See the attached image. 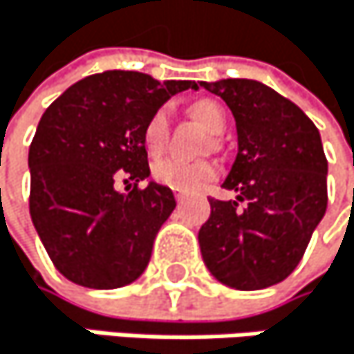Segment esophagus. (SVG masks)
<instances>
[{
	"instance_id": "34e87169",
	"label": "esophagus",
	"mask_w": 354,
	"mask_h": 354,
	"mask_svg": "<svg viewBox=\"0 0 354 354\" xmlns=\"http://www.w3.org/2000/svg\"><path fill=\"white\" fill-rule=\"evenodd\" d=\"M174 197H176V201H183V199L187 197V193H183V191H174Z\"/></svg>"
}]
</instances>
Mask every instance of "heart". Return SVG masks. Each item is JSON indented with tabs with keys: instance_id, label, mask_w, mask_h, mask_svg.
<instances>
[{
	"instance_id": "b5f03b06",
	"label": "heart",
	"mask_w": 354,
	"mask_h": 354,
	"mask_svg": "<svg viewBox=\"0 0 354 354\" xmlns=\"http://www.w3.org/2000/svg\"><path fill=\"white\" fill-rule=\"evenodd\" d=\"M191 115L203 123L214 134L226 128V111L214 98H201L191 104ZM167 109H157L145 123L142 140L151 157H157L167 147ZM218 176V167L212 161H187V159H161L153 165V178L174 191H197Z\"/></svg>"
}]
</instances>
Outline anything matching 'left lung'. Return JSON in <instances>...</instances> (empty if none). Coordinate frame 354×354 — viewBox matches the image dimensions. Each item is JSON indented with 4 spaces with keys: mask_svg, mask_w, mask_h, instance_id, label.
<instances>
[{
    "mask_svg": "<svg viewBox=\"0 0 354 354\" xmlns=\"http://www.w3.org/2000/svg\"><path fill=\"white\" fill-rule=\"evenodd\" d=\"M201 86L231 109L239 142L222 185L237 193V201L209 199L212 214L199 229L203 262L229 288H270L298 266L327 209L319 130L300 106L260 82Z\"/></svg>",
    "mask_w": 354,
    "mask_h": 354,
    "instance_id": "8db88e82",
    "label": "left lung"
}]
</instances>
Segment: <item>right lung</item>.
Returning <instances> with one entry per match:
<instances>
[{"mask_svg": "<svg viewBox=\"0 0 354 354\" xmlns=\"http://www.w3.org/2000/svg\"><path fill=\"white\" fill-rule=\"evenodd\" d=\"M189 88L197 84L104 71L73 84L41 115L29 149V212L68 281L113 290L145 272L176 199L157 183L138 189L151 174L142 130L169 96ZM119 182L133 191L119 194Z\"/></svg>", "mask_w": 354, "mask_h": 354, "instance_id": "1", "label": "right lung"}]
</instances>
